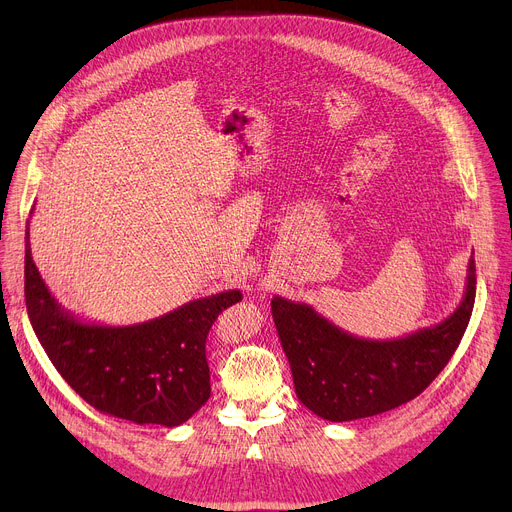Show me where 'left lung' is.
<instances>
[{"label":"left lung","mask_w":512,"mask_h":512,"mask_svg":"<svg viewBox=\"0 0 512 512\" xmlns=\"http://www.w3.org/2000/svg\"><path fill=\"white\" fill-rule=\"evenodd\" d=\"M476 298V265L468 263L460 306L444 322L393 340L358 338L308 304L275 296L273 322L289 360L298 399L328 421L391 411L429 387L456 352Z\"/></svg>","instance_id":"1"}]
</instances>
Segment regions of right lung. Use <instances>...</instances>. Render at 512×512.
<instances>
[{"instance_id":"1","label":"right lung","mask_w":512,"mask_h":512,"mask_svg":"<svg viewBox=\"0 0 512 512\" xmlns=\"http://www.w3.org/2000/svg\"><path fill=\"white\" fill-rule=\"evenodd\" d=\"M24 294L32 328L60 377L97 411L137 425L176 427L210 397L206 336L239 289L192 300L160 318L101 326L66 312L32 259L26 229Z\"/></svg>"}]
</instances>
